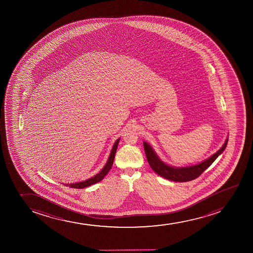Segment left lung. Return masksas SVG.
<instances>
[{
  "instance_id": "left-lung-1",
  "label": "left lung",
  "mask_w": 253,
  "mask_h": 253,
  "mask_svg": "<svg viewBox=\"0 0 253 253\" xmlns=\"http://www.w3.org/2000/svg\"><path fill=\"white\" fill-rule=\"evenodd\" d=\"M227 143H228V138L224 142L223 147L209 159L196 166H187L183 168H174V167L167 166L160 160L157 154L154 153L151 146L147 142H143V147H144V151H145L148 164L154 172H156L159 175L166 178L167 180L177 181V182H186V181H190L199 177L200 174H203L204 170H206L207 169L212 165V162L218 158V155L224 152L226 148Z\"/></svg>"
}]
</instances>
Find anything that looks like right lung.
Returning <instances> with one entry per match:
<instances>
[{
    "label": "right lung",
    "instance_id": "right-lung-1",
    "mask_svg": "<svg viewBox=\"0 0 253 253\" xmlns=\"http://www.w3.org/2000/svg\"><path fill=\"white\" fill-rule=\"evenodd\" d=\"M120 139L116 140V142L114 144L113 148L111 149V154L110 157L108 159L107 163L105 165V167L102 169L101 171L99 172V174H96L93 177L88 179V180H84V181H81V182H78V183L74 184H67L66 186H68L71 188L82 189L87 187V186H91L93 184L99 182L100 180H103L105 175L107 174L108 172L110 171L112 165H113L114 159H115V155H116V149H117V146L119 143Z\"/></svg>",
    "mask_w": 253,
    "mask_h": 253
}]
</instances>
